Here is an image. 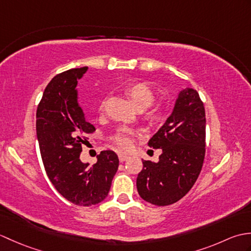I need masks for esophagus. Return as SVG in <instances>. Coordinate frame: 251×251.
Wrapping results in <instances>:
<instances>
[{
  "mask_svg": "<svg viewBox=\"0 0 251 251\" xmlns=\"http://www.w3.org/2000/svg\"><path fill=\"white\" fill-rule=\"evenodd\" d=\"M128 158H129V155H127V154H124V153H120L119 154V159H120L121 163L127 161V159H128Z\"/></svg>",
  "mask_w": 251,
  "mask_h": 251,
  "instance_id": "34e87169",
  "label": "esophagus"
}]
</instances>
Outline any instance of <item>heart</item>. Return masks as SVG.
<instances>
[{
  "instance_id": "1",
  "label": "heart",
  "mask_w": 251,
  "mask_h": 251,
  "mask_svg": "<svg viewBox=\"0 0 251 251\" xmlns=\"http://www.w3.org/2000/svg\"><path fill=\"white\" fill-rule=\"evenodd\" d=\"M125 94L130 101L138 109H143L150 105L154 100V93L150 86L146 83H132L125 88ZM101 110L103 109V103L101 104ZM165 113V106L163 104H157L154 108L150 109L147 113V119L150 122H157L162 119ZM138 136V132L130 128H123L112 138L115 145L122 150H128L134 145L135 138Z\"/></svg>"
}]
</instances>
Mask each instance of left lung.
<instances>
[{
  "label": "left lung",
  "mask_w": 251,
  "mask_h": 251,
  "mask_svg": "<svg viewBox=\"0 0 251 251\" xmlns=\"http://www.w3.org/2000/svg\"><path fill=\"white\" fill-rule=\"evenodd\" d=\"M206 115L204 103L193 88L181 90L173 113L149 140L162 149L159 161H143L137 177L141 199L156 206L172 205L194 185L205 158Z\"/></svg>",
  "instance_id": "obj_1"
}]
</instances>
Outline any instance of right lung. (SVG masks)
I'll return each mask as SVG.
<instances>
[{
  "label": "right lung",
  "mask_w": 251,
  "mask_h": 251,
  "mask_svg": "<svg viewBox=\"0 0 251 251\" xmlns=\"http://www.w3.org/2000/svg\"><path fill=\"white\" fill-rule=\"evenodd\" d=\"M87 67L57 74L47 85L36 110V137L46 174L55 189L78 206L99 204L111 188L119 157L102 151L97 163H82V146L96 129L77 101L76 85Z\"/></svg>",
  "instance_id": "add662e5"
}]
</instances>
